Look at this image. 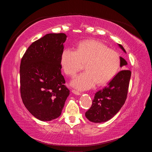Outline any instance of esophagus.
I'll use <instances>...</instances> for the list:
<instances>
[{
	"label": "esophagus",
	"mask_w": 152,
	"mask_h": 152,
	"mask_svg": "<svg viewBox=\"0 0 152 152\" xmlns=\"http://www.w3.org/2000/svg\"><path fill=\"white\" fill-rule=\"evenodd\" d=\"M72 93H73V94H76V95H80V94H81L80 92L78 91H77V90H75V89H73V90H72Z\"/></svg>",
	"instance_id": "1"
}]
</instances>
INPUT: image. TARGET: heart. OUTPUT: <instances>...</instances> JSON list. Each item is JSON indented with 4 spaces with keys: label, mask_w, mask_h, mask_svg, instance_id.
Segmentation results:
<instances>
[{
    "label": "heart",
    "mask_w": 152,
    "mask_h": 152,
    "mask_svg": "<svg viewBox=\"0 0 152 152\" xmlns=\"http://www.w3.org/2000/svg\"><path fill=\"white\" fill-rule=\"evenodd\" d=\"M61 66L67 75L73 77L72 86L80 90L89 89L96 84L104 85L115 76L121 65V58L115 49L96 40H86L78 44L75 50L65 49L61 55Z\"/></svg>",
    "instance_id": "obj_1"
}]
</instances>
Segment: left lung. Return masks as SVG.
Masks as SVG:
<instances>
[{
	"mask_svg": "<svg viewBox=\"0 0 152 152\" xmlns=\"http://www.w3.org/2000/svg\"><path fill=\"white\" fill-rule=\"evenodd\" d=\"M118 46L126 53L122 45ZM120 58L121 67L127 65L125 59ZM131 75L129 70H122L102 90L96 92L93 104L85 114L89 121L94 123L107 122L118 112L127 98Z\"/></svg>",
	"mask_w": 152,
	"mask_h": 152,
	"instance_id": "left-lung-1",
	"label": "left lung"
}]
</instances>
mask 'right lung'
<instances>
[{
	"mask_svg": "<svg viewBox=\"0 0 152 152\" xmlns=\"http://www.w3.org/2000/svg\"><path fill=\"white\" fill-rule=\"evenodd\" d=\"M65 34H48L32 43L20 64V93L30 113L42 121L60 116L70 91L64 85L61 55Z\"/></svg>",
	"mask_w": 152,
	"mask_h": 152,
	"instance_id": "obj_1",
	"label": "right lung"
}]
</instances>
